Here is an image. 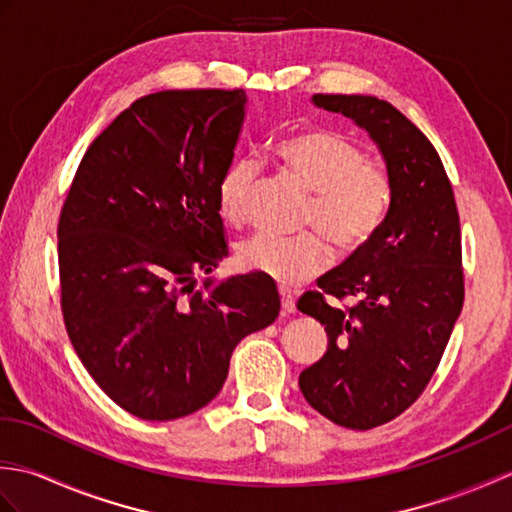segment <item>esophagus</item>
<instances>
[{
	"label": "esophagus",
	"mask_w": 512,
	"mask_h": 512,
	"mask_svg": "<svg viewBox=\"0 0 512 512\" xmlns=\"http://www.w3.org/2000/svg\"><path fill=\"white\" fill-rule=\"evenodd\" d=\"M279 295H281V308H284V312L288 314L295 312V292L288 288H279Z\"/></svg>",
	"instance_id": "34e87169"
}]
</instances>
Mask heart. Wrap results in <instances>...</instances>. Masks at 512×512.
<instances>
[{
  "label": "heart",
  "mask_w": 512,
  "mask_h": 512,
  "mask_svg": "<svg viewBox=\"0 0 512 512\" xmlns=\"http://www.w3.org/2000/svg\"><path fill=\"white\" fill-rule=\"evenodd\" d=\"M275 158L303 187L310 189L306 224L317 226L339 248H358L376 233L389 209L387 173L367 162L361 147L339 132L308 127L275 143ZM257 180L253 160L237 158L217 184V209L226 222L242 224L250 211ZM239 264L281 286H297L330 259L319 233L279 237L257 233L237 250Z\"/></svg>",
  "instance_id": "heart-1"
}]
</instances>
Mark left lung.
Segmentation results:
<instances>
[{"mask_svg":"<svg viewBox=\"0 0 512 512\" xmlns=\"http://www.w3.org/2000/svg\"><path fill=\"white\" fill-rule=\"evenodd\" d=\"M312 103L365 129L391 187L376 233L297 301L328 332V350L299 374L303 398L365 431L416 402L449 343L464 303L460 217L436 147L394 105L361 94ZM343 296L357 299L352 309L333 301Z\"/></svg>","mask_w":512,"mask_h":512,"instance_id":"obj_1","label":"left lung"}]
</instances>
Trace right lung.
I'll list each match as a JSON object with an SVG mask.
<instances>
[{
  "label": "right lung",
  "mask_w": 512,
  "mask_h": 512,
  "mask_svg": "<svg viewBox=\"0 0 512 512\" xmlns=\"http://www.w3.org/2000/svg\"><path fill=\"white\" fill-rule=\"evenodd\" d=\"M244 90L138 99L85 151L59 220L65 328L118 407L165 422L220 394L235 345L279 314L275 281L209 275L228 257L217 184Z\"/></svg>",
  "instance_id": "obj_1"
}]
</instances>
